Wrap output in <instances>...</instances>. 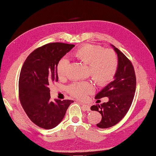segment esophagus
Returning <instances> with one entry per match:
<instances>
[{
    "label": "esophagus",
    "mask_w": 156,
    "mask_h": 156,
    "mask_svg": "<svg viewBox=\"0 0 156 156\" xmlns=\"http://www.w3.org/2000/svg\"><path fill=\"white\" fill-rule=\"evenodd\" d=\"M79 103H80V104L81 105V106H82V107H83L84 110L87 111H90V106L88 105L85 104V103H83L81 102H79Z\"/></svg>",
    "instance_id": "obj_1"
}]
</instances>
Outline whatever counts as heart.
I'll list each match as a JSON object with an SVG mask.
<instances>
[{"label":"heart","instance_id":"heart-1","mask_svg":"<svg viewBox=\"0 0 156 156\" xmlns=\"http://www.w3.org/2000/svg\"><path fill=\"white\" fill-rule=\"evenodd\" d=\"M79 60L88 64V72L95 81L103 85L114 78L119 66V60L114 51L103 49L101 46L84 45L74 52ZM69 66L67 58H61L56 66V72L60 78L66 76ZM94 86L90 81L74 83L68 87V92L79 99H84L94 92Z\"/></svg>","mask_w":156,"mask_h":156}]
</instances>
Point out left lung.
<instances>
[{"mask_svg": "<svg viewBox=\"0 0 156 156\" xmlns=\"http://www.w3.org/2000/svg\"><path fill=\"white\" fill-rule=\"evenodd\" d=\"M117 53L119 66L115 79L96 94L98 100L108 97V101L101 105H92V111L101 115V120L96 126L100 128L114 126L123 119L133 102L136 90V76L133 66L126 55L114 45Z\"/></svg>", "mask_w": 156, "mask_h": 156, "instance_id": "1", "label": "left lung"}]
</instances>
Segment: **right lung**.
Instances as JSON below:
<instances>
[{"label":"right lung","instance_id":"add662e5","mask_svg":"<svg viewBox=\"0 0 156 156\" xmlns=\"http://www.w3.org/2000/svg\"><path fill=\"white\" fill-rule=\"evenodd\" d=\"M75 45L49 43L27 56L19 79V98L30 120L41 128H54L62 120L73 101H51L49 86L58 81L56 66Z\"/></svg>","mask_w":156,"mask_h":156}]
</instances>
